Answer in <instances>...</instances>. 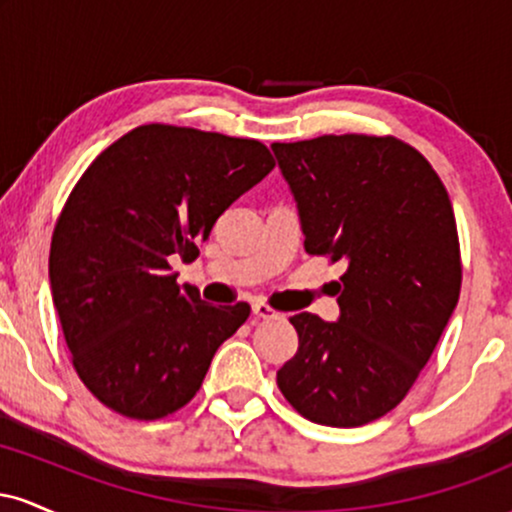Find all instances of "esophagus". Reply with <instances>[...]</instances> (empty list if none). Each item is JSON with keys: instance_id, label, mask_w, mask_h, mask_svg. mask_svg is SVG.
Listing matches in <instances>:
<instances>
[{"instance_id": "34e87169", "label": "esophagus", "mask_w": 512, "mask_h": 512, "mask_svg": "<svg viewBox=\"0 0 512 512\" xmlns=\"http://www.w3.org/2000/svg\"><path fill=\"white\" fill-rule=\"evenodd\" d=\"M252 317L255 320H274V317H279V313L269 308L267 303H252Z\"/></svg>"}]
</instances>
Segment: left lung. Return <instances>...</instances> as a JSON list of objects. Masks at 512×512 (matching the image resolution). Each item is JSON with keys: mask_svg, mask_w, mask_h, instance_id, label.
<instances>
[{"mask_svg": "<svg viewBox=\"0 0 512 512\" xmlns=\"http://www.w3.org/2000/svg\"><path fill=\"white\" fill-rule=\"evenodd\" d=\"M310 255L342 260L339 317L298 313L276 373L291 407L356 428L402 402L460 298L455 214L431 163L395 137L325 134L272 144Z\"/></svg>", "mask_w": 512, "mask_h": 512, "instance_id": "1", "label": "left lung"}]
</instances>
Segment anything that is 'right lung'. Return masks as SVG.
<instances>
[{"instance_id":"obj_1","label":"right lung","mask_w":512,"mask_h":512,"mask_svg":"<svg viewBox=\"0 0 512 512\" xmlns=\"http://www.w3.org/2000/svg\"><path fill=\"white\" fill-rule=\"evenodd\" d=\"M274 158L255 139L144 125L110 144L69 195L50 245L52 303L72 363L105 407L154 421L185 407L250 305L178 286L219 216Z\"/></svg>"}]
</instances>
